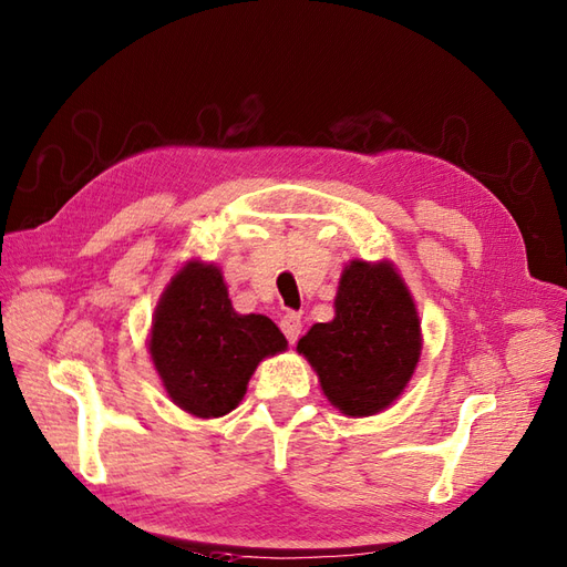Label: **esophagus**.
Segmentation results:
<instances>
[{"label":"esophagus","instance_id":"1","mask_svg":"<svg viewBox=\"0 0 567 567\" xmlns=\"http://www.w3.org/2000/svg\"><path fill=\"white\" fill-rule=\"evenodd\" d=\"M280 328H282V332L287 336V340L295 344L299 340V336H301V316L295 313V311L285 313L282 321H280Z\"/></svg>","mask_w":567,"mask_h":567}]
</instances>
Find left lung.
<instances>
[{"label": "left lung", "mask_w": 567, "mask_h": 567, "mask_svg": "<svg viewBox=\"0 0 567 567\" xmlns=\"http://www.w3.org/2000/svg\"><path fill=\"white\" fill-rule=\"evenodd\" d=\"M323 395L347 416L390 408L422 354V326L408 285L390 260L344 266L336 318L316 323L297 344Z\"/></svg>", "instance_id": "8db88e82"}]
</instances>
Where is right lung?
Masks as SVG:
<instances>
[{"label":"right lung","instance_id":"obj_1","mask_svg":"<svg viewBox=\"0 0 567 567\" xmlns=\"http://www.w3.org/2000/svg\"><path fill=\"white\" fill-rule=\"evenodd\" d=\"M148 350L169 400L213 419L237 408L258 361L287 340L268 316L231 309L220 268L188 260L157 301Z\"/></svg>","mask_w":567,"mask_h":567}]
</instances>
